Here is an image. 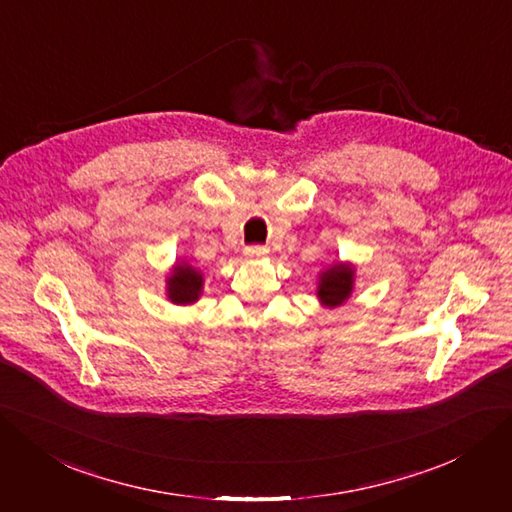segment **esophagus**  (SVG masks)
<instances>
[{"mask_svg":"<svg viewBox=\"0 0 512 512\" xmlns=\"http://www.w3.org/2000/svg\"><path fill=\"white\" fill-rule=\"evenodd\" d=\"M265 254H269L267 245H247L245 247V256H250V258H258V256H265Z\"/></svg>","mask_w":512,"mask_h":512,"instance_id":"esophagus-1","label":"esophagus"}]
</instances>
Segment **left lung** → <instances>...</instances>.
Masks as SVG:
<instances>
[{
	"instance_id": "8db88e82",
	"label": "left lung",
	"mask_w": 512,
	"mask_h": 512,
	"mask_svg": "<svg viewBox=\"0 0 512 512\" xmlns=\"http://www.w3.org/2000/svg\"><path fill=\"white\" fill-rule=\"evenodd\" d=\"M352 269L346 265H333L331 269L320 275V286H318V297L327 307L342 305L352 290Z\"/></svg>"
}]
</instances>
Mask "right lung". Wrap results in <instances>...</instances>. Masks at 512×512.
Wrapping results in <instances>:
<instances>
[{"label": "right lung", "mask_w": 512, "mask_h": 512, "mask_svg": "<svg viewBox=\"0 0 512 512\" xmlns=\"http://www.w3.org/2000/svg\"><path fill=\"white\" fill-rule=\"evenodd\" d=\"M203 286V275L188 265H177L175 273L168 277V299L173 303H194Z\"/></svg>", "instance_id": "add662e5"}]
</instances>
